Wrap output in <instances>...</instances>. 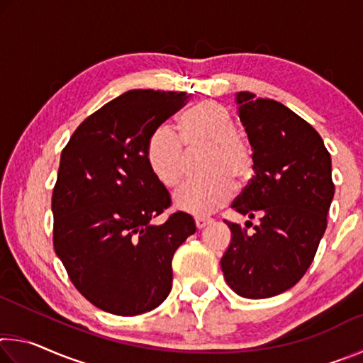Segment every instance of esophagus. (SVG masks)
<instances>
[{"mask_svg":"<svg viewBox=\"0 0 363 363\" xmlns=\"http://www.w3.org/2000/svg\"><path fill=\"white\" fill-rule=\"evenodd\" d=\"M211 223H213V219H210V218H195L196 229H205V227Z\"/></svg>","mask_w":363,"mask_h":363,"instance_id":"1","label":"esophagus"}]
</instances>
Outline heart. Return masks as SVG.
Wrapping results in <instances>:
<instances>
[{
	"label": "heart",
	"instance_id": "1",
	"mask_svg": "<svg viewBox=\"0 0 363 363\" xmlns=\"http://www.w3.org/2000/svg\"><path fill=\"white\" fill-rule=\"evenodd\" d=\"M208 149L201 167L206 179L184 184L174 195L176 206L194 216H208L227 205L233 186L242 187L255 173V153L245 134L237 131L230 110L216 101H203L179 120V138L169 128H158L147 140L145 158L152 174L164 187L182 181L187 152Z\"/></svg>",
	"mask_w": 363,
	"mask_h": 363
}]
</instances>
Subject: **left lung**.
I'll list each match as a JSON object with an SVG mask.
<instances>
[{"mask_svg":"<svg viewBox=\"0 0 363 363\" xmlns=\"http://www.w3.org/2000/svg\"><path fill=\"white\" fill-rule=\"evenodd\" d=\"M237 104L253 147L255 176L232 208L250 219L259 214L261 224L247 232L225 220L232 238L220 267L237 294L262 299L290 290L314 261L335 184L330 152L309 123L248 91L237 94Z\"/></svg>","mask_w":363,"mask_h":363,"instance_id":"obj_1","label":"left lung"}]
</instances>
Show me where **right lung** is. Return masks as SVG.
Returning <instances> with one entry per match:
<instances>
[{"label":"right lung","mask_w":363,"mask_h":363,"mask_svg":"<svg viewBox=\"0 0 363 363\" xmlns=\"http://www.w3.org/2000/svg\"><path fill=\"white\" fill-rule=\"evenodd\" d=\"M186 93L131 89L89 115L60 155L52 192V242L72 284L99 309L131 317L155 309L173 284L174 251L195 233L147 164L152 133Z\"/></svg>","instance_id":"1"}]
</instances>
